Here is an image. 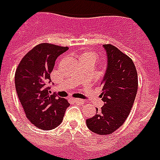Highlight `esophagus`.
<instances>
[{
    "label": "esophagus",
    "instance_id": "1",
    "mask_svg": "<svg viewBox=\"0 0 160 160\" xmlns=\"http://www.w3.org/2000/svg\"><path fill=\"white\" fill-rule=\"evenodd\" d=\"M73 102H74L75 103H78V104L83 103V100H82V99H79V98H75V99H73Z\"/></svg>",
    "mask_w": 160,
    "mask_h": 160
}]
</instances>
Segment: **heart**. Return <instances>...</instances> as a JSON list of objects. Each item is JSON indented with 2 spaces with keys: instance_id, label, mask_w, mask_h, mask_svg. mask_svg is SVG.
<instances>
[{
  "instance_id": "1",
  "label": "heart",
  "mask_w": 160,
  "mask_h": 160,
  "mask_svg": "<svg viewBox=\"0 0 160 160\" xmlns=\"http://www.w3.org/2000/svg\"><path fill=\"white\" fill-rule=\"evenodd\" d=\"M85 55H89V56H93V57H96V54H95V53H93V52H86L85 53Z\"/></svg>"
}]
</instances>
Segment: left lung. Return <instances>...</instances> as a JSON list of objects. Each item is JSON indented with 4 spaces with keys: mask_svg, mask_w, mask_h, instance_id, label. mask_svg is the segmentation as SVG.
<instances>
[{
    "mask_svg": "<svg viewBox=\"0 0 160 160\" xmlns=\"http://www.w3.org/2000/svg\"><path fill=\"white\" fill-rule=\"evenodd\" d=\"M108 58L106 73L102 81L103 107L86 120L88 128L100 135L110 134L125 122L138 90V75L132 60L110 44L103 45Z\"/></svg>",
    "mask_w": 160,
    "mask_h": 160,
    "instance_id": "1",
    "label": "left lung"
}]
</instances>
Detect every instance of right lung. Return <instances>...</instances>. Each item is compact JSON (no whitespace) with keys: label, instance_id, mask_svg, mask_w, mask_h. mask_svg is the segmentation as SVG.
Returning a JSON list of instances; mask_svg holds the SVG:
<instances>
[{"label":"right lung","instance_id":"add662e5","mask_svg":"<svg viewBox=\"0 0 160 160\" xmlns=\"http://www.w3.org/2000/svg\"><path fill=\"white\" fill-rule=\"evenodd\" d=\"M69 49L42 43L30 50L15 71L17 95L32 124L43 130H52L61 124L70 103L62 97L51 95L48 83L58 57Z\"/></svg>","mask_w":160,"mask_h":160}]
</instances>
